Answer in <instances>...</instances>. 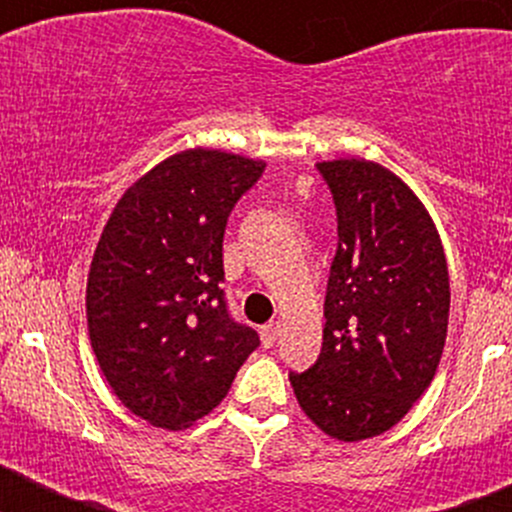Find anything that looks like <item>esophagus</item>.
Segmentation results:
<instances>
[{"label": "esophagus", "mask_w": 512, "mask_h": 512, "mask_svg": "<svg viewBox=\"0 0 512 512\" xmlns=\"http://www.w3.org/2000/svg\"><path fill=\"white\" fill-rule=\"evenodd\" d=\"M279 330H282V325L279 323H266L264 328H261V341H264V346H274L279 338Z\"/></svg>", "instance_id": "1"}]
</instances>
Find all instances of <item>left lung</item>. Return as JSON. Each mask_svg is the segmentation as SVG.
<instances>
[{
  "mask_svg": "<svg viewBox=\"0 0 512 512\" xmlns=\"http://www.w3.org/2000/svg\"><path fill=\"white\" fill-rule=\"evenodd\" d=\"M338 248L318 361L289 372L300 408L338 441L400 423L428 390L449 328V266L431 215L400 176L364 158L318 164Z\"/></svg>",
  "mask_w": 512,
  "mask_h": 512,
  "instance_id": "8db88e82",
  "label": "left lung"
}]
</instances>
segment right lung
I'll return each mask as SVG.
<instances>
[{
  "label": "right lung",
  "instance_id": "right-lung-1",
  "mask_svg": "<svg viewBox=\"0 0 512 512\" xmlns=\"http://www.w3.org/2000/svg\"><path fill=\"white\" fill-rule=\"evenodd\" d=\"M261 161L189 148L122 194L87 282L94 356L122 405L158 428H187L228 395L259 333L235 323L220 282L223 235Z\"/></svg>",
  "mask_w": 512,
  "mask_h": 512
}]
</instances>
